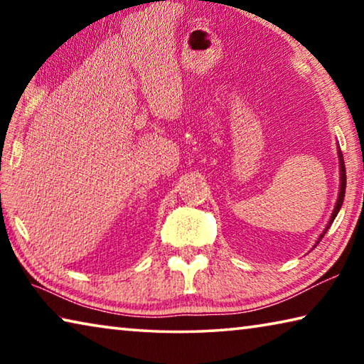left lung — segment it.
Masks as SVG:
<instances>
[{
	"label": "left lung",
	"mask_w": 364,
	"mask_h": 364,
	"mask_svg": "<svg viewBox=\"0 0 364 364\" xmlns=\"http://www.w3.org/2000/svg\"><path fill=\"white\" fill-rule=\"evenodd\" d=\"M337 156H338V171H341V189H338L337 202H336L334 212H332L331 218H329V223L326 225V228H324V230H323V232L319 234V237H318L316 244H319V241H321V239L324 237V234L328 232V230H329L331 225H332V221L336 220L337 213H338V210H341V207H342V204H343V197H345V186H347V173H345V162H343V156H342V151H341V149L337 151ZM316 244H315V247H316Z\"/></svg>",
	"instance_id": "left-lung-1"
}]
</instances>
